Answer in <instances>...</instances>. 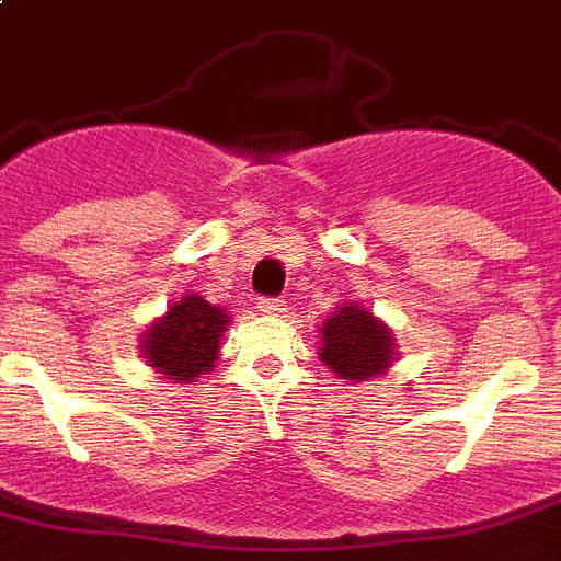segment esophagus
Instances as JSON below:
<instances>
[{
  "label": "esophagus",
  "instance_id": "esophagus-1",
  "mask_svg": "<svg viewBox=\"0 0 561 561\" xmlns=\"http://www.w3.org/2000/svg\"><path fill=\"white\" fill-rule=\"evenodd\" d=\"M256 310H260L262 316H279V313H285V301H282V299H260V301H256Z\"/></svg>",
  "mask_w": 561,
  "mask_h": 561
}]
</instances>
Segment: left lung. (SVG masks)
Returning a JSON list of instances; mask_svg holds the SVG:
<instances>
[{"mask_svg": "<svg viewBox=\"0 0 561 561\" xmlns=\"http://www.w3.org/2000/svg\"><path fill=\"white\" fill-rule=\"evenodd\" d=\"M319 362L341 381L364 383L381 378L398 362L396 335L362 301H341L321 321Z\"/></svg>", "mask_w": 561, "mask_h": 561, "instance_id": "obj_1", "label": "left lung"}]
</instances>
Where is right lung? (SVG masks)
<instances>
[{
	"label": "right lung",
	"mask_w": 561,
	"mask_h": 561,
	"mask_svg": "<svg viewBox=\"0 0 561 561\" xmlns=\"http://www.w3.org/2000/svg\"><path fill=\"white\" fill-rule=\"evenodd\" d=\"M231 324L226 308L199 294H183L140 333V358L172 383H197L220 358L222 333Z\"/></svg>",
	"instance_id": "1"
}]
</instances>
